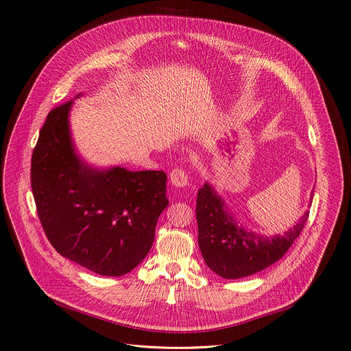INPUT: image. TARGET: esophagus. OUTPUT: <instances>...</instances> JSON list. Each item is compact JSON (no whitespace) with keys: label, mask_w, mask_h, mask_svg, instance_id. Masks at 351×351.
I'll return each mask as SVG.
<instances>
[{"label":"esophagus","mask_w":351,"mask_h":351,"mask_svg":"<svg viewBox=\"0 0 351 351\" xmlns=\"http://www.w3.org/2000/svg\"><path fill=\"white\" fill-rule=\"evenodd\" d=\"M171 182L176 188H184V186L189 184V175L182 168H176L171 173Z\"/></svg>","instance_id":"esophagus-1"}]
</instances>
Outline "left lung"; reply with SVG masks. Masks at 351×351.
Segmentation results:
<instances>
[{
    "mask_svg": "<svg viewBox=\"0 0 351 351\" xmlns=\"http://www.w3.org/2000/svg\"><path fill=\"white\" fill-rule=\"evenodd\" d=\"M308 216L309 212H305L282 234H261L240 223L215 186L206 182L196 200L199 248L206 265L219 276L226 279L250 276L282 258L300 234Z\"/></svg>",
    "mask_w": 351,
    "mask_h": 351,
    "instance_id": "obj_1",
    "label": "left lung"
}]
</instances>
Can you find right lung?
Wrapping results in <instances>:
<instances>
[{"label":"right lung","mask_w":351,"mask_h":351,"mask_svg":"<svg viewBox=\"0 0 351 351\" xmlns=\"http://www.w3.org/2000/svg\"><path fill=\"white\" fill-rule=\"evenodd\" d=\"M53 108L39 132L31 184L45 234L64 258L106 276L131 272L148 255L169 200L167 173L95 167L77 151L70 111Z\"/></svg>","instance_id":"add662e5"}]
</instances>
